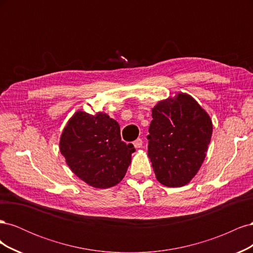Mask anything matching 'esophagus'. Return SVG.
Here are the masks:
<instances>
[{
	"label": "esophagus",
	"mask_w": 253,
	"mask_h": 253,
	"mask_svg": "<svg viewBox=\"0 0 253 253\" xmlns=\"http://www.w3.org/2000/svg\"><path fill=\"white\" fill-rule=\"evenodd\" d=\"M142 143H143V141H142V139H141V138H137V139L133 142L134 147H135L136 149H139V148H141V147H142Z\"/></svg>",
	"instance_id": "34e87169"
}]
</instances>
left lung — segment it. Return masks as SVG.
<instances>
[{"instance_id":"1","label":"left lung","mask_w":253,"mask_h":253,"mask_svg":"<svg viewBox=\"0 0 253 253\" xmlns=\"http://www.w3.org/2000/svg\"><path fill=\"white\" fill-rule=\"evenodd\" d=\"M148 155L157 180L182 187L204 163L212 136L209 115L194 99L179 93L152 109Z\"/></svg>"}]
</instances>
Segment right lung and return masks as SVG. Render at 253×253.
I'll use <instances>...</instances> for the list:
<instances>
[{
	"instance_id": "1",
	"label": "right lung",
	"mask_w": 253,
	"mask_h": 253,
	"mask_svg": "<svg viewBox=\"0 0 253 253\" xmlns=\"http://www.w3.org/2000/svg\"><path fill=\"white\" fill-rule=\"evenodd\" d=\"M66 164L87 185L106 189L122 180L131 164L132 143L121 140L120 126L109 115L77 112L60 139Z\"/></svg>"
}]
</instances>
